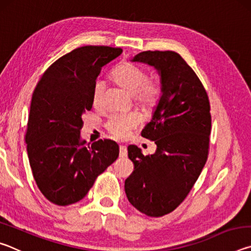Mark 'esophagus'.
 Instances as JSON below:
<instances>
[{"instance_id": "1", "label": "esophagus", "mask_w": 251, "mask_h": 251, "mask_svg": "<svg viewBox=\"0 0 251 251\" xmlns=\"http://www.w3.org/2000/svg\"><path fill=\"white\" fill-rule=\"evenodd\" d=\"M126 156H127V148L125 145H121L120 146V157H122V158H125Z\"/></svg>"}]
</instances>
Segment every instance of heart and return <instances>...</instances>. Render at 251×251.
Here are the masks:
<instances>
[{"mask_svg":"<svg viewBox=\"0 0 251 251\" xmlns=\"http://www.w3.org/2000/svg\"><path fill=\"white\" fill-rule=\"evenodd\" d=\"M112 78L131 95H135V100L144 107L154 105L158 96V86L148 82V75L144 70L128 63L118 65L112 73ZM104 83L97 80L92 92V101L95 107L101 103ZM139 125V118L136 114L112 115L106 122V128L117 138H125L134 128Z\"/></svg>","mask_w":251,"mask_h":251,"instance_id":"heart-1","label":"heart"}]
</instances>
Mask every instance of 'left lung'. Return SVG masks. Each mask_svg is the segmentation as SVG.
<instances>
[{
	"instance_id": "left-lung-1",
	"label": "left lung",
	"mask_w": 251,
	"mask_h": 251,
	"mask_svg": "<svg viewBox=\"0 0 251 251\" xmlns=\"http://www.w3.org/2000/svg\"><path fill=\"white\" fill-rule=\"evenodd\" d=\"M130 62L154 67L160 96L142 130L157 150L144 156L137 146L127 148L134 172L125 180V193L136 209L160 217L184 201L205 166L211 129L209 100L192 67L176 52L147 50Z\"/></svg>"
}]
</instances>
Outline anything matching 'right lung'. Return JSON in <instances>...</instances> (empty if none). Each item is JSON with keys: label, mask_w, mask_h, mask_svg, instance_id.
I'll return each mask as SVG.
<instances>
[{"label": "right lung", "mask_w": 251, "mask_h": 251, "mask_svg": "<svg viewBox=\"0 0 251 251\" xmlns=\"http://www.w3.org/2000/svg\"><path fill=\"white\" fill-rule=\"evenodd\" d=\"M122 52L108 46L76 49L53 63L34 90L25 136L27 156L37 187L55 205L83 199L120 154L115 142L100 139L90 145L79 136L101 69Z\"/></svg>", "instance_id": "right-lung-1"}]
</instances>
